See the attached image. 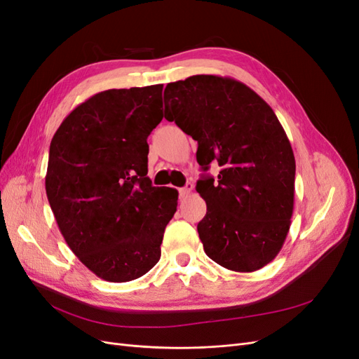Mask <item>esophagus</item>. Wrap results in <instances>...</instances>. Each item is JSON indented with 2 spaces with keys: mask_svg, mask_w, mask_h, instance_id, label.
<instances>
[{
  "mask_svg": "<svg viewBox=\"0 0 359 359\" xmlns=\"http://www.w3.org/2000/svg\"><path fill=\"white\" fill-rule=\"evenodd\" d=\"M191 190H193V184H191V182H187L186 187L180 189V199H186V198L189 196V194L191 193Z\"/></svg>",
  "mask_w": 359,
  "mask_h": 359,
  "instance_id": "34e87169",
  "label": "esophagus"
}]
</instances>
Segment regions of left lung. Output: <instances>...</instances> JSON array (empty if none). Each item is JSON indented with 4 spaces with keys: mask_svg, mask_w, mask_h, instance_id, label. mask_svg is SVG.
<instances>
[{
    "mask_svg": "<svg viewBox=\"0 0 359 359\" xmlns=\"http://www.w3.org/2000/svg\"><path fill=\"white\" fill-rule=\"evenodd\" d=\"M165 118L198 140L203 170L222 168L196 186L206 256L236 273L268 265L285 244L295 198V157L274 111L240 81L196 74L166 85Z\"/></svg>",
    "mask_w": 359,
    "mask_h": 359,
    "instance_id": "left-lung-1",
    "label": "left lung"
}]
</instances>
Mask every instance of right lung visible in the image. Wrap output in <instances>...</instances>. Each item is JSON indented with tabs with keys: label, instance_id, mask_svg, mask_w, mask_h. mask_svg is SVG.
Segmentation results:
<instances>
[{
	"label": "right lung",
	"instance_id": "obj_1",
	"mask_svg": "<svg viewBox=\"0 0 359 359\" xmlns=\"http://www.w3.org/2000/svg\"><path fill=\"white\" fill-rule=\"evenodd\" d=\"M163 85L94 94L52 137L46 194L64 240L112 283L142 277L161 255L178 191L153 187L149 133L163 119Z\"/></svg>",
	"mask_w": 359,
	"mask_h": 359
}]
</instances>
